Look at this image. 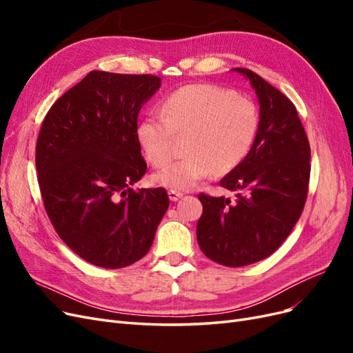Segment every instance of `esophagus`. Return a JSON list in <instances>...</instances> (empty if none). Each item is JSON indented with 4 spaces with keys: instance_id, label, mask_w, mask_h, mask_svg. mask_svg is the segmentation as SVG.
Instances as JSON below:
<instances>
[{
    "instance_id": "obj_1",
    "label": "esophagus",
    "mask_w": 353,
    "mask_h": 353,
    "mask_svg": "<svg viewBox=\"0 0 353 353\" xmlns=\"http://www.w3.org/2000/svg\"><path fill=\"white\" fill-rule=\"evenodd\" d=\"M168 194H169V199L172 200V201H176V200H179L181 197L184 196L183 191H176V190H169Z\"/></svg>"
}]
</instances>
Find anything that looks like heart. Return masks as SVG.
Returning <instances> with one entry per match:
<instances>
[{
  "instance_id": "b5f03b06",
  "label": "heart",
  "mask_w": 353,
  "mask_h": 353,
  "mask_svg": "<svg viewBox=\"0 0 353 353\" xmlns=\"http://www.w3.org/2000/svg\"><path fill=\"white\" fill-rule=\"evenodd\" d=\"M162 116H145L137 140L154 168L168 165L175 137H184V159L154 176V184L190 190L201 179L232 172L250 153L259 130L256 104L228 88L212 83L185 85L166 95Z\"/></svg>"
}]
</instances>
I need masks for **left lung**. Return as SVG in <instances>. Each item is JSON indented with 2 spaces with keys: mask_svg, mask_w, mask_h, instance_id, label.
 <instances>
[{
  "mask_svg": "<svg viewBox=\"0 0 353 353\" xmlns=\"http://www.w3.org/2000/svg\"><path fill=\"white\" fill-rule=\"evenodd\" d=\"M248 77L261 104L250 153L219 181L236 200L200 193L197 241L213 262L239 268L268 258L301 218L311 176V147L296 105L258 73Z\"/></svg>",
  "mask_w": 353,
  "mask_h": 353,
  "instance_id": "left-lung-1",
  "label": "left lung"
}]
</instances>
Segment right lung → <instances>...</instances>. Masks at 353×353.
<instances>
[{
  "instance_id": "1",
  "label": "right lung",
  "mask_w": 353,
  "mask_h": 353,
  "mask_svg": "<svg viewBox=\"0 0 353 353\" xmlns=\"http://www.w3.org/2000/svg\"><path fill=\"white\" fill-rule=\"evenodd\" d=\"M154 74L92 70L51 105L35 148L38 184L59 237L87 262L117 270L150 250L165 188H131L147 163L137 140Z\"/></svg>"
}]
</instances>
